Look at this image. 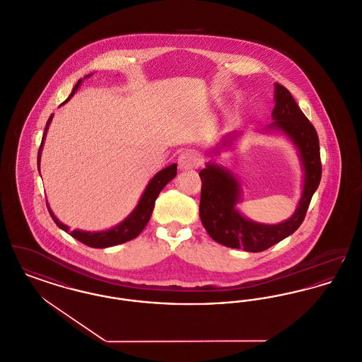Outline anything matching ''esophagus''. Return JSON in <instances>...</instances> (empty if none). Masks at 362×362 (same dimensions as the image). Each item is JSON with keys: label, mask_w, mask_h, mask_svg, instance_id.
Here are the masks:
<instances>
[{"label": "esophagus", "mask_w": 362, "mask_h": 362, "mask_svg": "<svg viewBox=\"0 0 362 362\" xmlns=\"http://www.w3.org/2000/svg\"><path fill=\"white\" fill-rule=\"evenodd\" d=\"M177 164H179L180 170H192L199 164V157L195 151L186 150L179 156Z\"/></svg>", "instance_id": "obj_1"}]
</instances>
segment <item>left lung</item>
<instances>
[{
  "label": "left lung",
  "mask_w": 362,
  "mask_h": 362,
  "mask_svg": "<svg viewBox=\"0 0 362 362\" xmlns=\"http://www.w3.org/2000/svg\"><path fill=\"white\" fill-rule=\"evenodd\" d=\"M274 98V122L268 124L265 132L284 135L297 149L303 170L300 198L296 212L290 218L277 224H264L247 218L236 208L243 192L238 177L231 170L211 161L199 172L202 180L199 217L206 233L217 243L233 249H243L250 253L264 252L297 231L321 179L319 136L316 129L286 87L275 83ZM238 136L236 132L226 135L211 151L218 154L221 149H228Z\"/></svg>",
  "instance_id": "1"
}]
</instances>
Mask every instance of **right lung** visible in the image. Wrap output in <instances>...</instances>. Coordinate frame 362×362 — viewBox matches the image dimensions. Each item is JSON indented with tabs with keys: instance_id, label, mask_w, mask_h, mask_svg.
<instances>
[{
	"instance_id": "right-lung-1",
	"label": "right lung",
	"mask_w": 362,
	"mask_h": 362,
	"mask_svg": "<svg viewBox=\"0 0 362 362\" xmlns=\"http://www.w3.org/2000/svg\"><path fill=\"white\" fill-rule=\"evenodd\" d=\"M93 74L87 75L86 78H90ZM82 85V79L76 83V86L74 87L72 93L69 94V97L65 100L64 103L62 105H64L65 103H68L71 100V97L76 93V90L79 88V86ZM53 119V115H50L47 123H46V127H45V132H43L42 142H41V148L38 151V170H40V161H41V153H42L43 144H45V138H46V132L49 129L50 126V122ZM176 170H177V165L176 164H170V167L164 168V170L157 172L151 179H150L146 189L142 192L139 201H138V205L134 208V211L128 214L127 217L120 221L117 226L112 227V228H107L104 231H83V230H74V231H69V227L63 224L56 216L54 213L52 212L49 204L46 202L47 205V211L50 213L52 218L54 220V223L57 224L59 228H62L63 231H65L66 234L74 236L75 239H78L79 242L85 243L90 247H94V249H105V247H110V246H116V245H120V243H124L128 242L134 238H136L138 235L141 234L144 231V228L146 227V224L149 223L150 216L153 212V208H154V202L158 197L160 192L170 183V180L176 176Z\"/></svg>"
}]
</instances>
